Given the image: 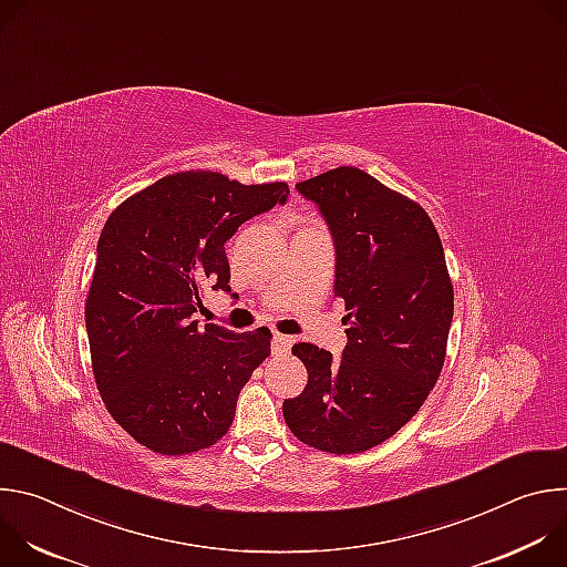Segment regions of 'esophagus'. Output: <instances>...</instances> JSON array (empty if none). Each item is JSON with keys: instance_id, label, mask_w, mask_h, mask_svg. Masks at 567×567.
Instances as JSON below:
<instances>
[{"instance_id": "1", "label": "esophagus", "mask_w": 567, "mask_h": 567, "mask_svg": "<svg viewBox=\"0 0 567 567\" xmlns=\"http://www.w3.org/2000/svg\"><path fill=\"white\" fill-rule=\"evenodd\" d=\"M291 343H293L291 337H285V334H280V332H274V354H278V357L287 354V352L291 350Z\"/></svg>"}]
</instances>
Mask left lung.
Instances as JSON below:
<instances>
[{"label": "left lung", "mask_w": 567, "mask_h": 567, "mask_svg": "<svg viewBox=\"0 0 567 567\" xmlns=\"http://www.w3.org/2000/svg\"><path fill=\"white\" fill-rule=\"evenodd\" d=\"M328 219L343 298L341 361L313 343L291 352L307 385L285 399L289 431L318 451H368L406 426L440 379L453 318V282L429 213L372 175L341 166L296 184Z\"/></svg>", "instance_id": "left-lung-1"}]
</instances>
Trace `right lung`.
Segmentation results:
<instances>
[{
	"instance_id": "right-lung-1",
	"label": "right lung",
	"mask_w": 567,
	"mask_h": 567,
	"mask_svg": "<svg viewBox=\"0 0 567 567\" xmlns=\"http://www.w3.org/2000/svg\"><path fill=\"white\" fill-rule=\"evenodd\" d=\"M287 195L285 182L184 171L107 217L85 302L92 370L114 422L145 449L188 455L230 429L239 390L271 354V332L199 328L190 316L206 289L230 291L226 239Z\"/></svg>"
}]
</instances>
